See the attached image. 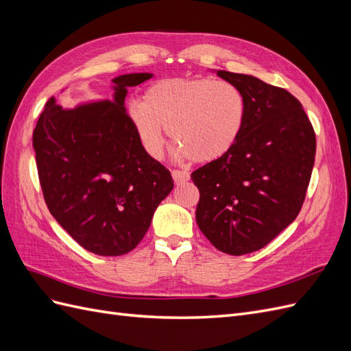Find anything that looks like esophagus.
Returning a JSON list of instances; mask_svg holds the SVG:
<instances>
[{
	"mask_svg": "<svg viewBox=\"0 0 351 351\" xmlns=\"http://www.w3.org/2000/svg\"><path fill=\"white\" fill-rule=\"evenodd\" d=\"M171 174H173V178H174V183L176 184L186 183L187 180L190 178V174L187 171H184V169H173Z\"/></svg>",
	"mask_w": 351,
	"mask_h": 351,
	"instance_id": "34e87169",
	"label": "esophagus"
}]
</instances>
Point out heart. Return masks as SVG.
Segmentation results:
<instances>
[{
  "mask_svg": "<svg viewBox=\"0 0 351 351\" xmlns=\"http://www.w3.org/2000/svg\"><path fill=\"white\" fill-rule=\"evenodd\" d=\"M129 115L151 156H162L165 130L183 158L212 162L237 143L246 121V101L239 88L224 80L167 77L154 82L142 105H132Z\"/></svg>",
  "mask_w": 351,
  "mask_h": 351,
  "instance_id": "b5f03b06",
  "label": "heart"
}]
</instances>
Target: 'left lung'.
Listing matches in <instances>:
<instances>
[{
  "label": "left lung",
  "mask_w": 351,
  "mask_h": 351,
  "mask_svg": "<svg viewBox=\"0 0 351 351\" xmlns=\"http://www.w3.org/2000/svg\"><path fill=\"white\" fill-rule=\"evenodd\" d=\"M246 101L237 143L190 178L199 189L196 222L232 256L267 246L299 215L311 182L316 137L299 99L249 74L218 70Z\"/></svg>",
  "instance_id": "left-lung-1"
}]
</instances>
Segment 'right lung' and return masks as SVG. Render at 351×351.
I'll return each instance as SVG.
<instances>
[{
	"label": "right lung",
	"instance_id": "add662e5",
	"mask_svg": "<svg viewBox=\"0 0 351 351\" xmlns=\"http://www.w3.org/2000/svg\"><path fill=\"white\" fill-rule=\"evenodd\" d=\"M151 77L123 74L112 79L114 101L74 110L51 98L34 130L39 183L51 215L99 256L133 250L174 187L171 173L145 151L124 108L127 88Z\"/></svg>",
	"mask_w": 351,
	"mask_h": 351
}]
</instances>
